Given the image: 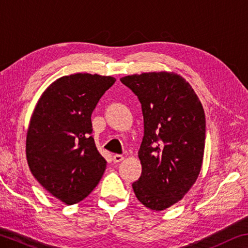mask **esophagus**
Listing matches in <instances>:
<instances>
[{"label": "esophagus", "mask_w": 248, "mask_h": 248, "mask_svg": "<svg viewBox=\"0 0 248 248\" xmlns=\"http://www.w3.org/2000/svg\"><path fill=\"white\" fill-rule=\"evenodd\" d=\"M124 159V156L123 155H119V154H115L112 156V160L115 161V163H120L121 160Z\"/></svg>", "instance_id": "34e87169"}]
</instances>
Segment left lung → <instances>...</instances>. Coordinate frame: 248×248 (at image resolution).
<instances>
[{
	"instance_id": "1",
	"label": "left lung",
	"mask_w": 248,
	"mask_h": 248,
	"mask_svg": "<svg viewBox=\"0 0 248 248\" xmlns=\"http://www.w3.org/2000/svg\"><path fill=\"white\" fill-rule=\"evenodd\" d=\"M142 106L144 137L139 150L142 173L132 187L152 210L183 199L201 172L206 121L190 83L174 73H143L120 79Z\"/></svg>"
}]
</instances>
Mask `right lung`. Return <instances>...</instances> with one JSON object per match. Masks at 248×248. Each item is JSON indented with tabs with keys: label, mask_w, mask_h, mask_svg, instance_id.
Here are the masks:
<instances>
[{
	"label": "right lung",
	"mask_w": 248,
	"mask_h": 248,
	"mask_svg": "<svg viewBox=\"0 0 248 248\" xmlns=\"http://www.w3.org/2000/svg\"><path fill=\"white\" fill-rule=\"evenodd\" d=\"M115 81L96 74L64 76L43 92L31 116L26 140L31 173L67 205L85 199L105 171L91 136V115Z\"/></svg>",
	"instance_id": "1"
}]
</instances>
